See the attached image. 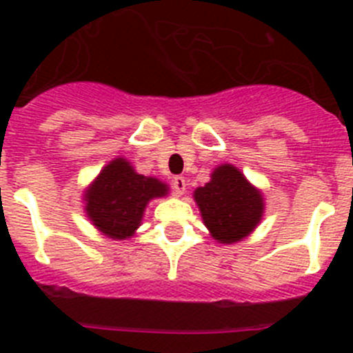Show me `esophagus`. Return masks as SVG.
<instances>
[{"mask_svg": "<svg viewBox=\"0 0 353 353\" xmlns=\"http://www.w3.org/2000/svg\"><path fill=\"white\" fill-rule=\"evenodd\" d=\"M171 187H173V192L174 196H182L187 189V182L183 176H174L173 182H171Z\"/></svg>", "mask_w": 353, "mask_h": 353, "instance_id": "esophagus-1", "label": "esophagus"}]
</instances>
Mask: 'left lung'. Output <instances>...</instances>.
Here are the masks:
<instances>
[{
    "label": "left lung",
    "instance_id": "8db88e82",
    "mask_svg": "<svg viewBox=\"0 0 353 353\" xmlns=\"http://www.w3.org/2000/svg\"><path fill=\"white\" fill-rule=\"evenodd\" d=\"M205 225L219 243L243 240L255 229L264 212L263 196L247 182L241 171L222 164L212 180L194 192Z\"/></svg>",
    "mask_w": 353,
    "mask_h": 353
}]
</instances>
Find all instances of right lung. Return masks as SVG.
Segmentation results:
<instances>
[{
  "label": "right lung",
  "mask_w": 353,
  "mask_h": 353,
  "mask_svg": "<svg viewBox=\"0 0 353 353\" xmlns=\"http://www.w3.org/2000/svg\"><path fill=\"white\" fill-rule=\"evenodd\" d=\"M166 192L163 182L138 174L128 161L119 157L90 185L85 210L99 231L113 240H124L138 229L147 203Z\"/></svg>",
  "instance_id": "add662e5"
}]
</instances>
